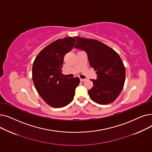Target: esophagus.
Wrapping results in <instances>:
<instances>
[{
    "instance_id": "obj_1",
    "label": "esophagus",
    "mask_w": 152,
    "mask_h": 152,
    "mask_svg": "<svg viewBox=\"0 0 152 152\" xmlns=\"http://www.w3.org/2000/svg\"><path fill=\"white\" fill-rule=\"evenodd\" d=\"M80 81H81V82H84V81H85V80H86V79H83V78H80Z\"/></svg>"
}]
</instances>
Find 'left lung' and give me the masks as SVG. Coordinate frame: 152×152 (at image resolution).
<instances>
[{
  "mask_svg": "<svg viewBox=\"0 0 152 152\" xmlns=\"http://www.w3.org/2000/svg\"><path fill=\"white\" fill-rule=\"evenodd\" d=\"M76 48L87 53L90 66L96 71V80H91L90 98L98 104L113 103L124 87L126 68L119 55L111 48L96 39L75 37Z\"/></svg>",
  "mask_w": 152,
  "mask_h": 152,
  "instance_id": "left-lung-1",
  "label": "left lung"
}]
</instances>
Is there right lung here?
I'll list each match as a JSON object with an SVG mask.
<instances>
[{
	"label": "right lung",
	"instance_id": "obj_1",
	"mask_svg": "<svg viewBox=\"0 0 152 152\" xmlns=\"http://www.w3.org/2000/svg\"><path fill=\"white\" fill-rule=\"evenodd\" d=\"M75 42L72 37L57 39L42 49L33 62L34 85L42 99L51 107L59 108L69 104L80 83L78 77L68 78L62 74L64 57Z\"/></svg>",
	"mask_w": 152,
	"mask_h": 152
}]
</instances>
